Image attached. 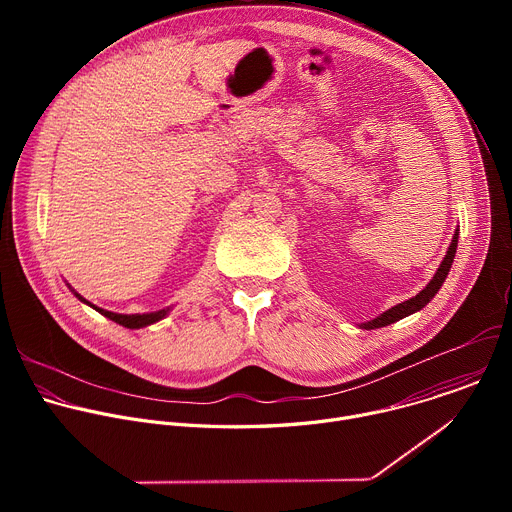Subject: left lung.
I'll use <instances>...</instances> for the list:
<instances>
[{
  "label": "left lung",
  "mask_w": 512,
  "mask_h": 512,
  "mask_svg": "<svg viewBox=\"0 0 512 512\" xmlns=\"http://www.w3.org/2000/svg\"><path fill=\"white\" fill-rule=\"evenodd\" d=\"M456 249H458V229H456V233H454V239H452V243H450V247H448V253H446L444 261L440 263V267H437L433 279L419 291V294H417L415 298L407 300V302H401V304L393 306L391 310L383 312V314L377 316L375 320L360 324V328H364V330L383 328V326H389V324H393V322H397V320H401V318H405V316H409V314H415V312H419L421 308H425V306L433 300V296L437 294V291H440L442 283L446 281V277H448V273H450V267H452V263H454V257H456Z\"/></svg>",
  "instance_id": "8db88e82"
}]
</instances>
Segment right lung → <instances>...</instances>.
<instances>
[{"label": "right lung", "instance_id": "add662e5", "mask_svg": "<svg viewBox=\"0 0 512 512\" xmlns=\"http://www.w3.org/2000/svg\"><path fill=\"white\" fill-rule=\"evenodd\" d=\"M75 291V289H72ZM75 296L81 300V302H85L87 306H91L93 310H97L99 314H103L105 318H109V320H113V322H117V324H121V326H125V328H131V330H135V328H143V326H150V324H154V322H160L162 318H166V314L170 312V308H166V310H158V312H150V314H115V312H109V310H103V308H97V306H93L91 302H87L85 298H81L77 291H75Z\"/></svg>", "mask_w": 512, "mask_h": 512}]
</instances>
